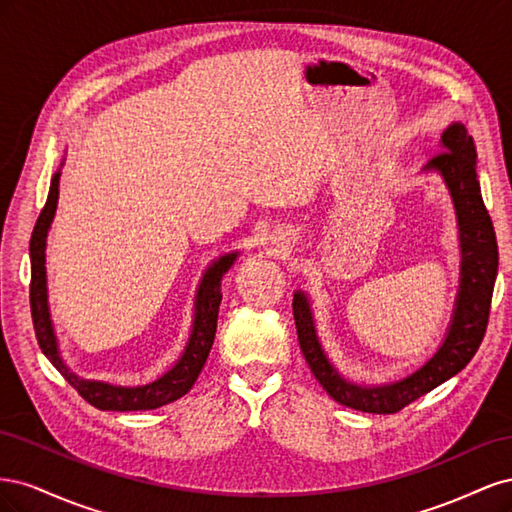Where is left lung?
I'll return each mask as SVG.
<instances>
[{
    "instance_id": "1",
    "label": "left lung",
    "mask_w": 512,
    "mask_h": 512,
    "mask_svg": "<svg viewBox=\"0 0 512 512\" xmlns=\"http://www.w3.org/2000/svg\"><path fill=\"white\" fill-rule=\"evenodd\" d=\"M423 173H438L451 194L461 252L453 316L431 359L406 378L384 384H361L344 378L320 344L307 292L294 290L292 314L309 369L337 404L361 412H399L414 399L451 380L472 361L487 331L491 294L498 275V243L476 177V147L463 123L455 121L442 132L440 153L423 166Z\"/></svg>"
}]
</instances>
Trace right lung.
Here are the masks:
<instances>
[{
    "label": "right lung",
    "mask_w": 512,
    "mask_h": 512,
    "mask_svg": "<svg viewBox=\"0 0 512 512\" xmlns=\"http://www.w3.org/2000/svg\"><path fill=\"white\" fill-rule=\"evenodd\" d=\"M61 160L59 168L51 177V190L46 196V205L40 213V218L34 226L32 241H29V258H32V286H29V303H32V318L38 344L55 369L64 376L79 395L89 401L91 406L98 410H113V412H134V410H156L160 406L170 404L179 397L188 393L200 371L205 367L207 356L211 352L215 329H218V312L222 303V277L228 269L235 265L239 252H228L220 258H215L207 271L200 277V284L196 288L194 297V320L192 331L185 344L183 352L175 365L166 369L162 376L151 380L147 384L138 386H121L104 380H91L83 378L66 365L61 359L59 342L55 335V327L51 320V307H49V288H46V237L57 211L59 200V177H61Z\"/></svg>",
    "instance_id": "1"
}]
</instances>
